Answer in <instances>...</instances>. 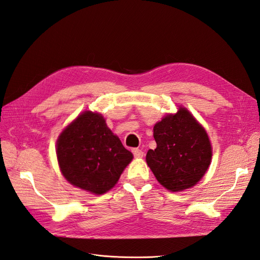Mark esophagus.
<instances>
[{
  "label": "esophagus",
  "mask_w": 260,
  "mask_h": 260,
  "mask_svg": "<svg viewBox=\"0 0 260 260\" xmlns=\"http://www.w3.org/2000/svg\"><path fill=\"white\" fill-rule=\"evenodd\" d=\"M132 153H133V155H135L136 158H142L144 155V152L141 151V149H139V148H133Z\"/></svg>",
  "instance_id": "obj_1"
}]
</instances>
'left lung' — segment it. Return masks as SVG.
I'll list each match as a JSON object with an SVG mask.
<instances>
[{
	"instance_id": "left-lung-1",
	"label": "left lung",
	"mask_w": 260,
	"mask_h": 260,
	"mask_svg": "<svg viewBox=\"0 0 260 260\" xmlns=\"http://www.w3.org/2000/svg\"><path fill=\"white\" fill-rule=\"evenodd\" d=\"M157 147L148 149L146 162L157 181L171 192L194 186L205 175L211 160L206 130L184 107L154 125Z\"/></svg>"
}]
</instances>
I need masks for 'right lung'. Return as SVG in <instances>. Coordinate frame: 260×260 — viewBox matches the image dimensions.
Instances as JSON below:
<instances>
[{"mask_svg": "<svg viewBox=\"0 0 260 260\" xmlns=\"http://www.w3.org/2000/svg\"><path fill=\"white\" fill-rule=\"evenodd\" d=\"M57 160L62 176L73 185L101 195L115 186L133 158L104 117L86 111L59 135Z\"/></svg>", "mask_w": 260, "mask_h": 260, "instance_id": "obj_1", "label": "right lung"}]
</instances>
